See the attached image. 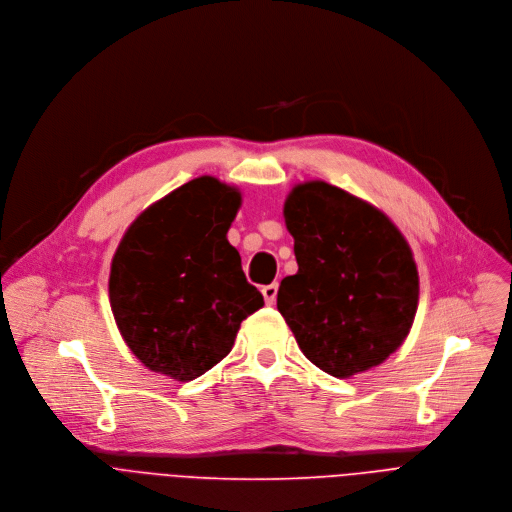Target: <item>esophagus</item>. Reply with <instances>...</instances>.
I'll use <instances>...</instances> for the list:
<instances>
[{"label":"esophagus","instance_id":"34e87169","mask_svg":"<svg viewBox=\"0 0 512 512\" xmlns=\"http://www.w3.org/2000/svg\"><path fill=\"white\" fill-rule=\"evenodd\" d=\"M262 294H264V300L268 306H272L276 302V294H278V282H272L268 286L262 288Z\"/></svg>","mask_w":512,"mask_h":512}]
</instances>
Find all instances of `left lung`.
<instances>
[{
  "label": "left lung",
  "mask_w": 512,
  "mask_h": 512,
  "mask_svg": "<svg viewBox=\"0 0 512 512\" xmlns=\"http://www.w3.org/2000/svg\"><path fill=\"white\" fill-rule=\"evenodd\" d=\"M284 222L298 272L280 282L276 306L304 357L339 379L381 365L418 311L410 244L369 201L321 179L292 187Z\"/></svg>",
  "instance_id": "1"
}]
</instances>
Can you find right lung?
I'll list each match as a JSON object with an SVG mask.
<instances>
[{
    "mask_svg": "<svg viewBox=\"0 0 512 512\" xmlns=\"http://www.w3.org/2000/svg\"><path fill=\"white\" fill-rule=\"evenodd\" d=\"M240 206L238 187L201 175L151 203L125 232L109 298L121 337L147 369L175 381L203 375L264 306L226 238Z\"/></svg>",
    "mask_w": 512,
    "mask_h": 512,
    "instance_id": "right-lung-1",
    "label": "right lung"
}]
</instances>
